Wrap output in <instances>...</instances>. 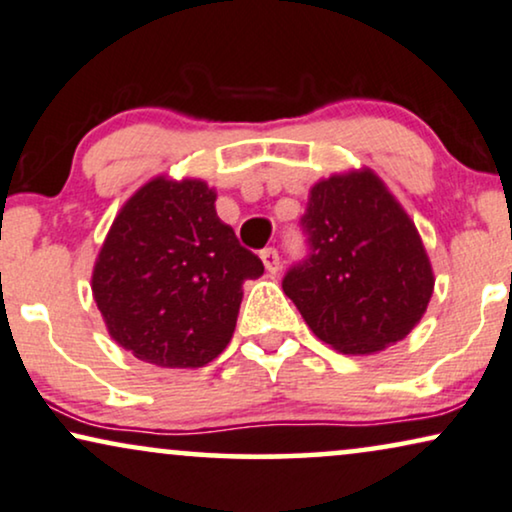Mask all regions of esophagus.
<instances>
[{
    "mask_svg": "<svg viewBox=\"0 0 512 512\" xmlns=\"http://www.w3.org/2000/svg\"><path fill=\"white\" fill-rule=\"evenodd\" d=\"M260 257H262L264 267H267L269 274H276L278 267H281V257H278V250L276 248H264L260 252Z\"/></svg>",
    "mask_w": 512,
    "mask_h": 512,
    "instance_id": "obj_1",
    "label": "esophagus"
}]
</instances>
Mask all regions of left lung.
Listing matches in <instances>:
<instances>
[{"label":"left lung","instance_id":"1","mask_svg":"<svg viewBox=\"0 0 512 512\" xmlns=\"http://www.w3.org/2000/svg\"><path fill=\"white\" fill-rule=\"evenodd\" d=\"M309 255L283 290L320 342L353 356L405 339L426 313L433 269L410 215L370 168L311 187Z\"/></svg>","mask_w":512,"mask_h":512}]
</instances>
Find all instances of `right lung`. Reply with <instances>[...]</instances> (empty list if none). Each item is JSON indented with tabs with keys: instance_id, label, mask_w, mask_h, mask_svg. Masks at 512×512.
Instances as JSON below:
<instances>
[{
	"instance_id": "right-lung-1",
	"label": "right lung",
	"mask_w": 512,
	"mask_h": 512,
	"mask_svg": "<svg viewBox=\"0 0 512 512\" xmlns=\"http://www.w3.org/2000/svg\"><path fill=\"white\" fill-rule=\"evenodd\" d=\"M203 180L154 177L114 217L91 290L109 337L159 367H203L234 335L243 283L264 274Z\"/></svg>"
}]
</instances>
